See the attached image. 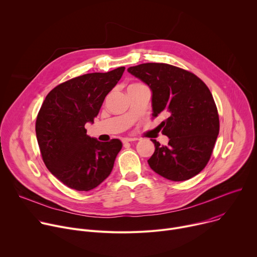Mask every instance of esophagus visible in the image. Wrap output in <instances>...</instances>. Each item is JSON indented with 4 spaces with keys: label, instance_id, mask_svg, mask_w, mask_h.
Segmentation results:
<instances>
[{
    "label": "esophagus",
    "instance_id": "1",
    "mask_svg": "<svg viewBox=\"0 0 257 257\" xmlns=\"http://www.w3.org/2000/svg\"><path fill=\"white\" fill-rule=\"evenodd\" d=\"M137 138H131V137H126L123 139V142L126 143V142H132V141H136Z\"/></svg>",
    "mask_w": 257,
    "mask_h": 257
}]
</instances>
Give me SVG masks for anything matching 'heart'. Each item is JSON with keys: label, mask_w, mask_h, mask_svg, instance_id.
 Masks as SVG:
<instances>
[{"label": "heart", "mask_w": 257, "mask_h": 257, "mask_svg": "<svg viewBox=\"0 0 257 257\" xmlns=\"http://www.w3.org/2000/svg\"><path fill=\"white\" fill-rule=\"evenodd\" d=\"M132 85H139V84H132ZM132 85H130V86H132Z\"/></svg>", "instance_id": "b5f03b06"}]
</instances>
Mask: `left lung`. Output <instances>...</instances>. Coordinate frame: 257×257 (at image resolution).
<instances>
[{"mask_svg":"<svg viewBox=\"0 0 257 257\" xmlns=\"http://www.w3.org/2000/svg\"><path fill=\"white\" fill-rule=\"evenodd\" d=\"M127 71L152 90L153 115L166 114L162 133L148 161L152 170L171 181H185L208 163L219 131L216 105L205 83L193 73L164 63H145Z\"/></svg>","mask_w":257,"mask_h":257,"instance_id":"obj_1","label":"left lung"}]
</instances>
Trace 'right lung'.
Returning a JSON list of instances; mask_svg holds the SVG:
<instances>
[{"mask_svg": "<svg viewBox=\"0 0 257 257\" xmlns=\"http://www.w3.org/2000/svg\"><path fill=\"white\" fill-rule=\"evenodd\" d=\"M125 67L89 73L52 89L35 123L36 138L48 170L77 191L97 187L111 174L122 149L119 139L100 142L86 134L106 94L121 79Z\"/></svg>", "mask_w": 257, "mask_h": 257, "instance_id": "right-lung-1", "label": "right lung"}]
</instances>
